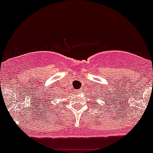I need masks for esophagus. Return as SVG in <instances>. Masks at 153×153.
Wrapping results in <instances>:
<instances>
[{
  "instance_id": "34e87169",
  "label": "esophagus",
  "mask_w": 153,
  "mask_h": 153,
  "mask_svg": "<svg viewBox=\"0 0 153 153\" xmlns=\"http://www.w3.org/2000/svg\"><path fill=\"white\" fill-rule=\"evenodd\" d=\"M78 92H81V90H80V89H79V90H78Z\"/></svg>"
}]
</instances>
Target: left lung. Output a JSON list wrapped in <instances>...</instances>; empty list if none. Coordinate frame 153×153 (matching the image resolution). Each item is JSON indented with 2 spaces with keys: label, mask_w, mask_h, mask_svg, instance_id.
<instances>
[{
  "label": "left lung",
  "mask_w": 153,
  "mask_h": 153,
  "mask_svg": "<svg viewBox=\"0 0 153 153\" xmlns=\"http://www.w3.org/2000/svg\"><path fill=\"white\" fill-rule=\"evenodd\" d=\"M101 99H102V98H101ZM105 103H106V101H105Z\"/></svg>",
  "instance_id": "left-lung-1"
}]
</instances>
